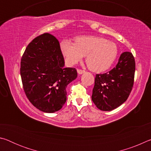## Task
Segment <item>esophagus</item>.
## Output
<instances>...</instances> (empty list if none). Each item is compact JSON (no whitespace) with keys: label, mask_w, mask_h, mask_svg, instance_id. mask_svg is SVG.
<instances>
[{"label":"esophagus","mask_w":151,"mask_h":151,"mask_svg":"<svg viewBox=\"0 0 151 151\" xmlns=\"http://www.w3.org/2000/svg\"><path fill=\"white\" fill-rule=\"evenodd\" d=\"M77 72L79 74V75H81V74H83L85 72V70H82V69H77Z\"/></svg>","instance_id":"1"}]
</instances>
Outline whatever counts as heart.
<instances>
[{
  "label": "heart",
  "instance_id": "1",
  "mask_svg": "<svg viewBox=\"0 0 151 151\" xmlns=\"http://www.w3.org/2000/svg\"><path fill=\"white\" fill-rule=\"evenodd\" d=\"M60 49L68 64L75 65L85 56L91 70L103 72L111 67L118 56L115 43L95 36H83L75 39V43L68 40L60 42Z\"/></svg>",
  "mask_w": 151,
  "mask_h": 151
}]
</instances>
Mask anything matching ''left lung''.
<instances>
[{
  "mask_svg": "<svg viewBox=\"0 0 151 151\" xmlns=\"http://www.w3.org/2000/svg\"><path fill=\"white\" fill-rule=\"evenodd\" d=\"M134 72L133 55L124 52L114 68L106 73L96 74L92 101L97 108L110 111L124 103L133 86Z\"/></svg>",
  "mask_w": 151,
  "mask_h": 151,
  "instance_id": "8db88e82",
  "label": "left lung"
}]
</instances>
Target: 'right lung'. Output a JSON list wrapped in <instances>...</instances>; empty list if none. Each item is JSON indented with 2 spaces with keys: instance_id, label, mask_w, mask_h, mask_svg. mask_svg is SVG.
<instances>
[{
  "instance_id": "right-lung-1",
  "label": "right lung",
  "mask_w": 151,
  "mask_h": 151,
  "mask_svg": "<svg viewBox=\"0 0 151 151\" xmlns=\"http://www.w3.org/2000/svg\"><path fill=\"white\" fill-rule=\"evenodd\" d=\"M57 38L44 33L27 46L20 62V76L25 94L40 111L52 113L66 101V88L77 77L75 68H65Z\"/></svg>"
}]
</instances>
